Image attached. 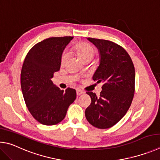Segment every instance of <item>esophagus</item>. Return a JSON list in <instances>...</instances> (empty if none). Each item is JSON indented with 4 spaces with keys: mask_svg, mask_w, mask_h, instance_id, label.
<instances>
[{
    "mask_svg": "<svg viewBox=\"0 0 160 160\" xmlns=\"http://www.w3.org/2000/svg\"><path fill=\"white\" fill-rule=\"evenodd\" d=\"M83 93V92L82 90H80V89H77V96H81V95H82Z\"/></svg>",
    "mask_w": 160,
    "mask_h": 160,
    "instance_id": "obj_1",
    "label": "esophagus"
}]
</instances>
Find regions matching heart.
<instances>
[{
  "label": "heart",
  "instance_id": "heart-1",
  "mask_svg": "<svg viewBox=\"0 0 160 160\" xmlns=\"http://www.w3.org/2000/svg\"><path fill=\"white\" fill-rule=\"evenodd\" d=\"M74 50L77 55L83 61H84L86 59H92L96 54V50H95L94 48L91 45L86 43H81L76 45ZM67 56H68V55H67V52L66 51H64L62 53L60 59L62 64H63L65 62Z\"/></svg>",
  "mask_w": 160,
  "mask_h": 160
}]
</instances>
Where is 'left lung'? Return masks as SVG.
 Segmentation results:
<instances>
[{
	"label": "left lung",
	"mask_w": 160,
	"mask_h": 160,
	"mask_svg": "<svg viewBox=\"0 0 160 160\" xmlns=\"http://www.w3.org/2000/svg\"><path fill=\"white\" fill-rule=\"evenodd\" d=\"M98 49L100 64L93 76L102 82L99 96L87 92L91 103L85 111L87 121L98 128H108L127 112L135 91V68L126 50L112 41L88 38Z\"/></svg>",
	"instance_id": "obj_1"
}]
</instances>
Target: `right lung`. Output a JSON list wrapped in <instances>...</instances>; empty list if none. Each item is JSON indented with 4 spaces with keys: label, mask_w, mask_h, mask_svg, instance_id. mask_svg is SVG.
Returning <instances> with one entry per match:
<instances>
[{
    "label": "right lung",
    "mask_w": 160,
    "mask_h": 160,
    "mask_svg": "<svg viewBox=\"0 0 160 160\" xmlns=\"http://www.w3.org/2000/svg\"><path fill=\"white\" fill-rule=\"evenodd\" d=\"M73 38L45 39L33 46L24 59L20 77L22 94L30 113L43 125L62 121L77 98L75 89L64 91L51 81L54 72L60 70L62 53Z\"/></svg>",
    "instance_id": "add662e5"
}]
</instances>
